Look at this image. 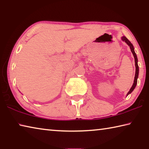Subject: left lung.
<instances>
[{
	"label": "left lung",
	"mask_w": 149,
	"mask_h": 149,
	"mask_svg": "<svg viewBox=\"0 0 149 149\" xmlns=\"http://www.w3.org/2000/svg\"><path fill=\"white\" fill-rule=\"evenodd\" d=\"M122 39L123 40V41H125L126 43H127L128 45H129L130 47V49H131V51H132V54H133V56H134V58H135V79H134V83H133V84L132 85V87H131V89L130 90V91L128 92L127 93V95L130 94L131 93H132L133 89H135V87H136V85H137V78H138V75H139V66H138V64H137V55H136L135 52L134 51V48H133V45L131 43V42L128 40L127 38H126L125 37H123Z\"/></svg>",
	"instance_id": "left-lung-1"
}]
</instances>
